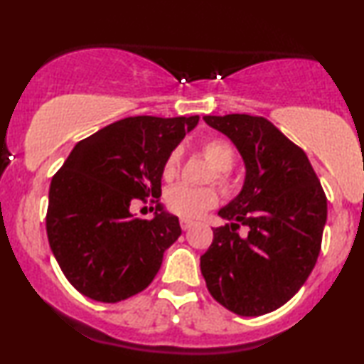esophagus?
I'll return each instance as SVG.
<instances>
[{"label": "esophagus", "mask_w": 364, "mask_h": 364, "mask_svg": "<svg viewBox=\"0 0 364 364\" xmlns=\"http://www.w3.org/2000/svg\"><path fill=\"white\" fill-rule=\"evenodd\" d=\"M192 225H193V222L187 220V218H182V220H181V227H182V230H183V232L188 230V228H191Z\"/></svg>", "instance_id": "1"}]
</instances>
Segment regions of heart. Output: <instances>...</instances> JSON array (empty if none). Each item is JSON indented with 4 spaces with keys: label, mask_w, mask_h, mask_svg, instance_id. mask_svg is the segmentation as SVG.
I'll list each match as a JSON object with an SVG mask.
<instances>
[{
    "label": "heart",
    "mask_w": 364,
    "mask_h": 364,
    "mask_svg": "<svg viewBox=\"0 0 364 364\" xmlns=\"http://www.w3.org/2000/svg\"><path fill=\"white\" fill-rule=\"evenodd\" d=\"M202 154L207 159V162L217 171V181L225 188H230L232 183L227 177V171H230L233 162H235V154H233L230 144L220 141V139L208 141L207 144H203ZM178 159H181V156H178L177 151H173L167 157V161L162 167V176L166 181H171V178L176 177L178 171ZM166 200L168 210L177 213V215L183 218H200L208 208L217 205L218 196L212 188H192L187 186H176L168 188Z\"/></svg>",
    "instance_id": "b5f03b06"
}]
</instances>
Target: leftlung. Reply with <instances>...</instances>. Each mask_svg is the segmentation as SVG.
<instances>
[{
	"mask_svg": "<svg viewBox=\"0 0 364 364\" xmlns=\"http://www.w3.org/2000/svg\"><path fill=\"white\" fill-rule=\"evenodd\" d=\"M233 142L245 164L238 196L218 210L200 272L215 300L240 316H260L306 282L321 247L326 197L306 154L265 117L203 116ZM247 227V235L236 228Z\"/></svg>",
	"mask_w": 364,
	"mask_h": 364,
	"instance_id": "1",
	"label": "left lung"
}]
</instances>
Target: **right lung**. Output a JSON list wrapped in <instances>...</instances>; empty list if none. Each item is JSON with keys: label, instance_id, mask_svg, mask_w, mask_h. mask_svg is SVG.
<instances>
[{"label": "right lung", "instance_id": "right-lung-1", "mask_svg": "<svg viewBox=\"0 0 364 364\" xmlns=\"http://www.w3.org/2000/svg\"><path fill=\"white\" fill-rule=\"evenodd\" d=\"M198 116H136L77 142L49 187L46 232L54 258L84 296L117 303L151 285L178 218L157 202L152 220L131 212L161 197L162 167Z\"/></svg>", "mask_w": 364, "mask_h": 364}]
</instances>
